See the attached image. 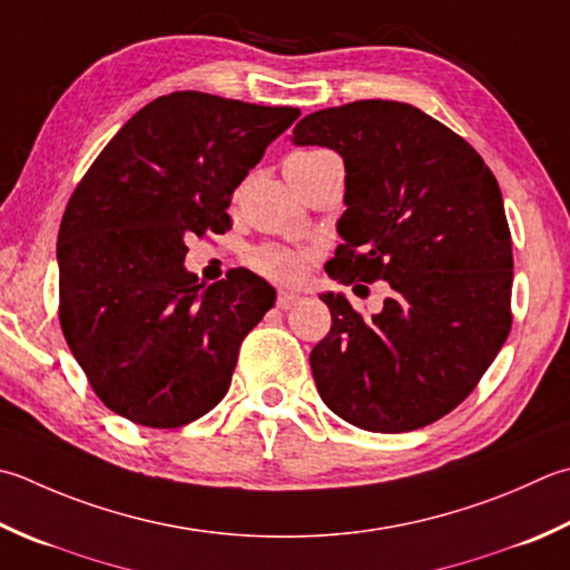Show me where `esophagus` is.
<instances>
[{
    "mask_svg": "<svg viewBox=\"0 0 570 570\" xmlns=\"http://www.w3.org/2000/svg\"><path fill=\"white\" fill-rule=\"evenodd\" d=\"M301 301H304V298H301V296L294 294V292H278V294H276V306L282 308V311H288V308L298 306Z\"/></svg>",
    "mask_w": 570,
    "mask_h": 570,
    "instance_id": "1",
    "label": "esophagus"
}]
</instances>
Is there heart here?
<instances>
[{
  "instance_id": "obj_1",
  "label": "heart",
  "mask_w": 570,
  "mask_h": 570,
  "mask_svg": "<svg viewBox=\"0 0 570 570\" xmlns=\"http://www.w3.org/2000/svg\"><path fill=\"white\" fill-rule=\"evenodd\" d=\"M328 155L331 153H326V150L311 148V150L294 153L292 158L316 160V158H328ZM247 262L254 272H259L262 276L272 278V282L294 284L306 274V266L311 262V252L284 247V244H262V247H254L247 254Z\"/></svg>"
}]
</instances>
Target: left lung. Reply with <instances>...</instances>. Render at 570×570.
<instances>
[{
    "label": "left lung",
    "instance_id": "8db88e82",
    "mask_svg": "<svg viewBox=\"0 0 570 570\" xmlns=\"http://www.w3.org/2000/svg\"><path fill=\"white\" fill-rule=\"evenodd\" d=\"M292 140L326 145L345 165L328 276L390 286L371 318L321 294L333 326L308 358L318 395L361 430L425 428L472 393L511 328L514 256L497 177L464 138L397 100L316 110Z\"/></svg>",
    "mask_w": 570,
    "mask_h": 570
}]
</instances>
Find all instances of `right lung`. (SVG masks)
<instances>
[{
  "label": "right lung",
  "mask_w": 570,
  "mask_h": 570,
  "mask_svg": "<svg viewBox=\"0 0 570 570\" xmlns=\"http://www.w3.org/2000/svg\"><path fill=\"white\" fill-rule=\"evenodd\" d=\"M298 116L199 91L160 96L73 189L56 242L59 321L116 415L173 430L227 395L239 345L276 292L247 269L203 286L183 264L185 239L232 227V193Z\"/></svg>",
  "instance_id": "obj_1"
}]
</instances>
